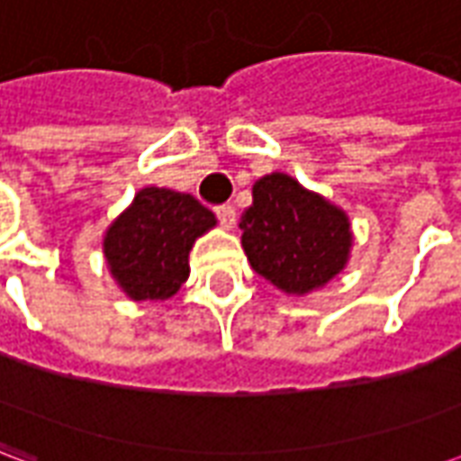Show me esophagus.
<instances>
[{"mask_svg": "<svg viewBox=\"0 0 461 461\" xmlns=\"http://www.w3.org/2000/svg\"><path fill=\"white\" fill-rule=\"evenodd\" d=\"M214 214H217V220L221 221V227H234V221H237V212L231 204H220V207H214Z\"/></svg>", "mask_w": 461, "mask_h": 461, "instance_id": "esophagus-1", "label": "esophagus"}]
</instances>
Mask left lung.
<instances>
[{
  "label": "left lung",
  "instance_id": "1",
  "mask_svg": "<svg viewBox=\"0 0 461 461\" xmlns=\"http://www.w3.org/2000/svg\"><path fill=\"white\" fill-rule=\"evenodd\" d=\"M251 197L240 221L251 269L294 296L339 276L353 247L346 212L284 172L257 180Z\"/></svg>",
  "mask_w": 461,
  "mask_h": 461
}]
</instances>
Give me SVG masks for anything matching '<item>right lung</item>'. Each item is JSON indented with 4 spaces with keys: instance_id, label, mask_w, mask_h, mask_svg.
I'll list each match as a JSON object with an SVG mask.
<instances>
[{
    "instance_id": "right-lung-1",
    "label": "right lung",
    "mask_w": 461,
    "mask_h": 461,
    "mask_svg": "<svg viewBox=\"0 0 461 461\" xmlns=\"http://www.w3.org/2000/svg\"><path fill=\"white\" fill-rule=\"evenodd\" d=\"M217 224L185 192L142 187L104 237L105 264L132 301H165L190 276V249Z\"/></svg>"
}]
</instances>
